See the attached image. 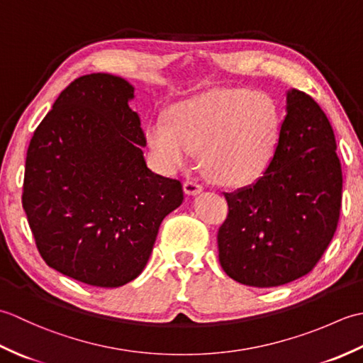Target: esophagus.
Masks as SVG:
<instances>
[{"label": "esophagus", "mask_w": 363, "mask_h": 363, "mask_svg": "<svg viewBox=\"0 0 363 363\" xmlns=\"http://www.w3.org/2000/svg\"><path fill=\"white\" fill-rule=\"evenodd\" d=\"M184 191H186V195H191L195 196L198 194H201L203 191V186H199L196 181H186L184 182Z\"/></svg>", "instance_id": "obj_1"}]
</instances>
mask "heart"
Listing matches in <instances>:
<instances>
[{"instance_id": "b5f03b06", "label": "heart", "mask_w": 363, "mask_h": 363, "mask_svg": "<svg viewBox=\"0 0 363 363\" xmlns=\"http://www.w3.org/2000/svg\"><path fill=\"white\" fill-rule=\"evenodd\" d=\"M282 112L276 98L246 87L206 91L152 118L145 138L167 173L186 168L195 151L215 181L248 186L267 173L279 148Z\"/></svg>"}]
</instances>
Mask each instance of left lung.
<instances>
[{"label":"left lung","mask_w":363,"mask_h":363,"mask_svg":"<svg viewBox=\"0 0 363 363\" xmlns=\"http://www.w3.org/2000/svg\"><path fill=\"white\" fill-rule=\"evenodd\" d=\"M333 126L304 91L285 94L279 148L267 173L225 194L218 229L225 273L250 287H277L317 265L334 237L342 206V165Z\"/></svg>","instance_id":"1"}]
</instances>
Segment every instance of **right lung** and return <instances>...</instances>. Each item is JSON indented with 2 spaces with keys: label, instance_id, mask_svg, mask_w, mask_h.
I'll use <instances>...</instances> for the list:
<instances>
[{
  "label": "right lung",
  "instance_id": "right-lung-1",
  "mask_svg": "<svg viewBox=\"0 0 363 363\" xmlns=\"http://www.w3.org/2000/svg\"><path fill=\"white\" fill-rule=\"evenodd\" d=\"M134 87L107 73L74 79L30 138L23 209L46 265L94 287L143 272L179 181L146 167Z\"/></svg>",
  "mask_w": 363,
  "mask_h": 363
}]
</instances>
